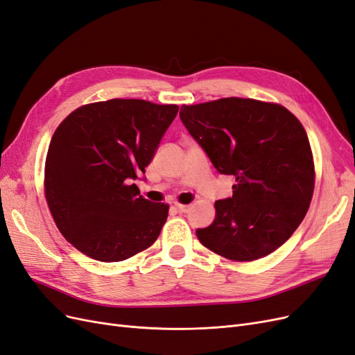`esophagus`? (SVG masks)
I'll return each instance as SVG.
<instances>
[{"label":"esophagus","mask_w":355,"mask_h":355,"mask_svg":"<svg viewBox=\"0 0 355 355\" xmlns=\"http://www.w3.org/2000/svg\"><path fill=\"white\" fill-rule=\"evenodd\" d=\"M176 209L179 213H188L191 210V206L189 204H180V202H176Z\"/></svg>","instance_id":"obj_1"}]
</instances>
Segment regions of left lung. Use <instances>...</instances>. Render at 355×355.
I'll use <instances>...</instances> for the list:
<instances>
[{
	"label": "left lung",
	"instance_id": "left-lung-1",
	"mask_svg": "<svg viewBox=\"0 0 355 355\" xmlns=\"http://www.w3.org/2000/svg\"><path fill=\"white\" fill-rule=\"evenodd\" d=\"M180 120L219 173L235 176L232 197L197 230L200 243L250 262L284 244L304 220L315 185L304 125L284 106L243 98L182 105Z\"/></svg>",
	"mask_w": 355,
	"mask_h": 355
}]
</instances>
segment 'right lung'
<instances>
[{
	"label": "right lung",
	"instance_id": "right-lung-1",
	"mask_svg": "<svg viewBox=\"0 0 355 355\" xmlns=\"http://www.w3.org/2000/svg\"><path fill=\"white\" fill-rule=\"evenodd\" d=\"M178 105L111 99L72 111L51 137L44 196L56 227L75 249L120 262L148 249L168 204L139 196L132 184L151 163Z\"/></svg>",
	"mask_w": 355,
	"mask_h": 355
}]
</instances>
